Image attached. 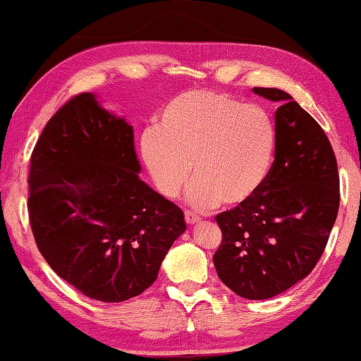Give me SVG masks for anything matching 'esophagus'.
Here are the masks:
<instances>
[{"label":"esophagus","mask_w":361,"mask_h":361,"mask_svg":"<svg viewBox=\"0 0 361 361\" xmlns=\"http://www.w3.org/2000/svg\"><path fill=\"white\" fill-rule=\"evenodd\" d=\"M185 219H186V222H188V224H190V225L200 221V217H199V216H197L195 213H192V211H188V209L185 211Z\"/></svg>","instance_id":"1"}]
</instances>
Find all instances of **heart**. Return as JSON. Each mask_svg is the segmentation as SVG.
Listing matches in <instances>:
<instances>
[{
  "label": "heart",
  "instance_id": "b5f03b06",
  "mask_svg": "<svg viewBox=\"0 0 361 361\" xmlns=\"http://www.w3.org/2000/svg\"><path fill=\"white\" fill-rule=\"evenodd\" d=\"M275 150L277 126L269 112L211 90L175 97L140 140L158 192L175 199L192 167L189 200L200 208L250 200L271 173Z\"/></svg>",
  "mask_w": 361,
  "mask_h": 361
}]
</instances>
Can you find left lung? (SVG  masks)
<instances>
[{"label": "left lung", "mask_w": 361, "mask_h": 361, "mask_svg": "<svg viewBox=\"0 0 361 361\" xmlns=\"http://www.w3.org/2000/svg\"><path fill=\"white\" fill-rule=\"evenodd\" d=\"M253 92L280 103L275 159L250 200L216 216L222 243L213 259L233 293L263 300L314 269L340 208V175L326 133L291 95L269 87Z\"/></svg>", "instance_id": "left-lung-1"}]
</instances>
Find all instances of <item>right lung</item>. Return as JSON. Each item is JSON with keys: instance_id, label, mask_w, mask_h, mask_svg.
Returning a JSON list of instances; mask_svg holds the SVG:
<instances>
[{"instance_id": "obj_1", "label": "right lung", "mask_w": 361, "mask_h": 361, "mask_svg": "<svg viewBox=\"0 0 361 361\" xmlns=\"http://www.w3.org/2000/svg\"><path fill=\"white\" fill-rule=\"evenodd\" d=\"M139 172L133 126L89 92L56 111L32 150L27 213L35 244L90 299L123 302L144 293L186 230L183 211Z\"/></svg>"}]
</instances>
